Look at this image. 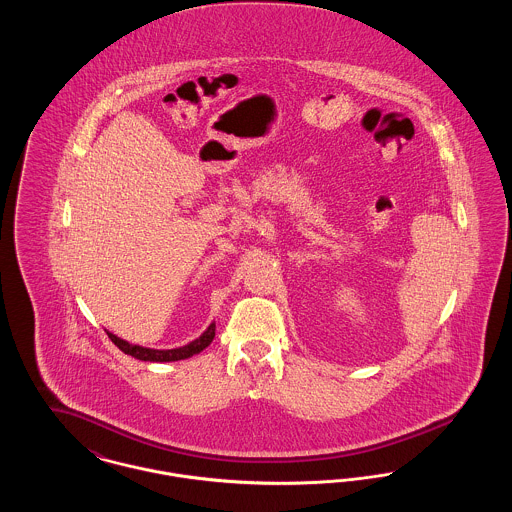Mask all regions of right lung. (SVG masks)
Instances as JSON below:
<instances>
[{"instance_id":"obj_1","label":"right lung","mask_w":512,"mask_h":512,"mask_svg":"<svg viewBox=\"0 0 512 512\" xmlns=\"http://www.w3.org/2000/svg\"><path fill=\"white\" fill-rule=\"evenodd\" d=\"M109 340L113 341L122 353L132 355L138 361H149V363H171V361H182L188 357H194L197 353H201L213 338H215V322L209 324V328L197 338V340L190 341L184 347H176V349H149V347H142V345H132L128 341L117 338L115 334L107 332Z\"/></svg>"}]
</instances>
